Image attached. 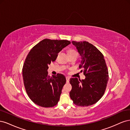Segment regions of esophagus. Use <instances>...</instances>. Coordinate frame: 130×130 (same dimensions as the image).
Segmentation results:
<instances>
[{
  "label": "esophagus",
  "instance_id": "obj_1",
  "mask_svg": "<svg viewBox=\"0 0 130 130\" xmlns=\"http://www.w3.org/2000/svg\"><path fill=\"white\" fill-rule=\"evenodd\" d=\"M66 78L67 82H69V79H70V78H69V77H66Z\"/></svg>",
  "mask_w": 130,
  "mask_h": 130
}]
</instances>
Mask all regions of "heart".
Returning a JSON list of instances; mask_svg holds the SVG:
<instances>
[{
	"mask_svg": "<svg viewBox=\"0 0 130 130\" xmlns=\"http://www.w3.org/2000/svg\"><path fill=\"white\" fill-rule=\"evenodd\" d=\"M68 54L70 57H73V56H75L77 57L78 56V53L77 52V51L75 49H71L68 50Z\"/></svg>",
	"mask_w": 130,
	"mask_h": 130,
	"instance_id": "b5f03b06",
	"label": "heart"
}]
</instances>
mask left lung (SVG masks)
<instances>
[{
    "label": "left lung",
    "instance_id": "obj_1",
    "mask_svg": "<svg viewBox=\"0 0 130 130\" xmlns=\"http://www.w3.org/2000/svg\"><path fill=\"white\" fill-rule=\"evenodd\" d=\"M81 56L79 68L86 78H71L72 86L69 95L75 105L88 106L99 101L103 96L108 81V72L104 55L95 46L88 42L72 41Z\"/></svg>",
    "mask_w": 130,
    "mask_h": 130
}]
</instances>
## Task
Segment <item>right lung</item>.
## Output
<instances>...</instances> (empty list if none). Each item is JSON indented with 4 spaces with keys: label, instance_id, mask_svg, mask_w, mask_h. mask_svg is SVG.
<instances>
[{
    "label": "right lung",
    "instance_id": "right-lung-1",
    "mask_svg": "<svg viewBox=\"0 0 130 130\" xmlns=\"http://www.w3.org/2000/svg\"><path fill=\"white\" fill-rule=\"evenodd\" d=\"M69 44L67 40L44 39L27 54L22 69L23 82L27 94L35 104L43 107L57 104L66 78L61 74L50 77L47 70L58 53Z\"/></svg>",
    "mask_w": 130,
    "mask_h": 130
}]
</instances>
